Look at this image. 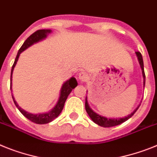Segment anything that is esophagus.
Here are the masks:
<instances>
[{"label": "esophagus", "instance_id": "esophagus-1", "mask_svg": "<svg viewBox=\"0 0 157 157\" xmlns=\"http://www.w3.org/2000/svg\"><path fill=\"white\" fill-rule=\"evenodd\" d=\"M79 76V79H80V81L81 82H85L88 80V74H87L86 72H81L80 73L78 74Z\"/></svg>", "mask_w": 157, "mask_h": 157}]
</instances>
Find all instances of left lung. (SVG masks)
I'll return each instance as SVG.
<instances>
[{
	"label": "left lung",
	"mask_w": 157,
	"mask_h": 157,
	"mask_svg": "<svg viewBox=\"0 0 157 157\" xmlns=\"http://www.w3.org/2000/svg\"><path fill=\"white\" fill-rule=\"evenodd\" d=\"M136 56H137L140 65V68H141L142 69V74H143L144 77V85H145V74H144V70L143 57H142L141 53L140 52H136ZM138 108H136V109H135L133 111V113H132L130 115H128V117H124V118H119V119H118V118H117V119H108L106 117H102V116L101 115H98V114H97L95 112H93L89 106V104H88V101H87V98L85 99V109H86L87 113L89 114V116L90 117L91 119L93 120V121L94 123H96L97 124H98V125L101 126V127L105 128L113 127V126L121 124H122L123 122H124V121H126L127 120L129 119L130 117H132L134 113H135L136 112V110L138 109Z\"/></svg>",
	"instance_id": "obj_1"
}]
</instances>
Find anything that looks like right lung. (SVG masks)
I'll use <instances>...</instances> for the list:
<instances>
[{"mask_svg": "<svg viewBox=\"0 0 157 157\" xmlns=\"http://www.w3.org/2000/svg\"><path fill=\"white\" fill-rule=\"evenodd\" d=\"M51 33V30L49 29H40L36 31L35 33L32 34L31 36H29L27 38V40L24 42V44H22V46L21 47V48L19 49L17 52V55L16 56L15 61L13 63V65L12 67L11 70V77H10V89H12V74H13V68L15 67L16 64L17 62V60L19 58L20 54L23 52L24 50H25L28 47H29L30 45L33 44V43H36V42L39 41V40L44 39L47 36L48 33ZM77 85V82H76V80L74 77H72L70 80L67 81L66 82L64 83L63 85L62 88H61V90H60V98H59V101L56 104V105L54 107V109H52L50 112L47 113H39V114H32V113H28L25 112V110H23L22 109L19 107V105H17V103L16 102V101L14 100L13 97V102L15 104V105L17 106L19 111L23 114L25 117L29 119V121H31L32 122L36 124H47L51 122L52 121H53L55 118L58 117L60 115V113H61V111L63 110V108H64V103L66 101L67 98H68V96L70 94V93L72 92V90L74 89L75 87Z\"/></svg>", "mask_w": 157, "mask_h": 157, "instance_id": "add662e5", "label": "right lung"}]
</instances>
